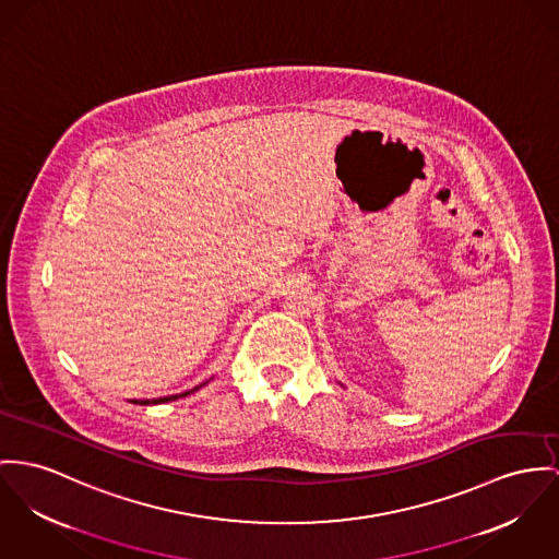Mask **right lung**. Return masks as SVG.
I'll use <instances>...</instances> for the list:
<instances>
[{"label":"right lung","instance_id":"obj_1","mask_svg":"<svg viewBox=\"0 0 559 559\" xmlns=\"http://www.w3.org/2000/svg\"><path fill=\"white\" fill-rule=\"evenodd\" d=\"M198 389V386H195ZM193 389V391H195ZM191 391H185V393H180V395H166V397H157V400H142V402H135L133 400V404H142V406H148V404H162V402H173L176 397H185V395H189Z\"/></svg>","mask_w":559,"mask_h":559}]
</instances>
